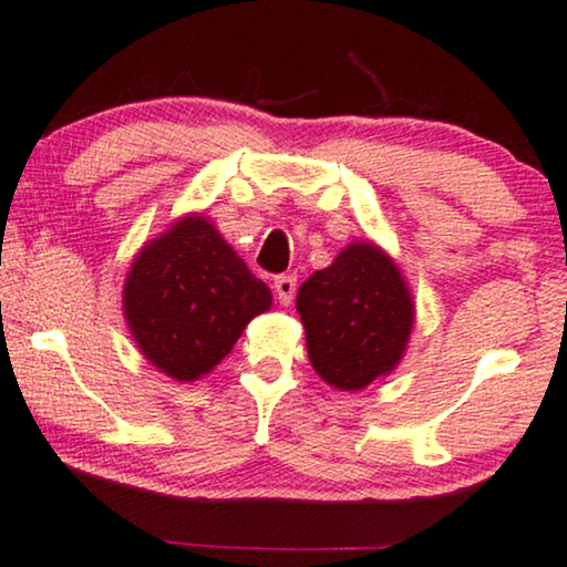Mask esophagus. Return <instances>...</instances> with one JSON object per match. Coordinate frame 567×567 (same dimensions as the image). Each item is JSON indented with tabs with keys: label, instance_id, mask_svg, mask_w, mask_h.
<instances>
[{
	"label": "esophagus",
	"instance_id": "obj_1",
	"mask_svg": "<svg viewBox=\"0 0 567 567\" xmlns=\"http://www.w3.org/2000/svg\"><path fill=\"white\" fill-rule=\"evenodd\" d=\"M295 285H298V280H295L292 275L275 277V292H277V298H280L282 306H290V302H292V298H295Z\"/></svg>",
	"mask_w": 567,
	"mask_h": 567
}]
</instances>
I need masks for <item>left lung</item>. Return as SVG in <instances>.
<instances>
[{"label":"left lung","instance_id":"left-lung-1","mask_svg":"<svg viewBox=\"0 0 567 567\" xmlns=\"http://www.w3.org/2000/svg\"><path fill=\"white\" fill-rule=\"evenodd\" d=\"M295 306L313 370L349 393L395 370L416 318L401 269L372 241L349 244L310 275Z\"/></svg>","mask_w":567,"mask_h":567}]
</instances>
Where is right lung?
I'll use <instances>...</instances> for the list:
<instances>
[{
	"label": "right lung",
	"instance_id": "obj_1",
	"mask_svg": "<svg viewBox=\"0 0 567 567\" xmlns=\"http://www.w3.org/2000/svg\"><path fill=\"white\" fill-rule=\"evenodd\" d=\"M269 308V287L197 213L143 246L123 287L125 321L141 354L179 382L213 372L251 318Z\"/></svg>",
	"mask_w": 567,
	"mask_h": 567
}]
</instances>
